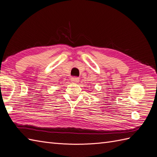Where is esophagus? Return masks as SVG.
<instances>
[{
	"instance_id": "esophagus-1",
	"label": "esophagus",
	"mask_w": 157,
	"mask_h": 157,
	"mask_svg": "<svg viewBox=\"0 0 157 157\" xmlns=\"http://www.w3.org/2000/svg\"><path fill=\"white\" fill-rule=\"evenodd\" d=\"M71 81L73 83H77L79 81V79L78 78H72L71 79Z\"/></svg>"
}]
</instances>
